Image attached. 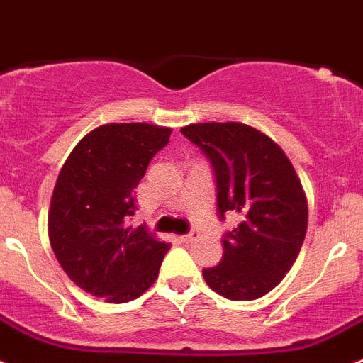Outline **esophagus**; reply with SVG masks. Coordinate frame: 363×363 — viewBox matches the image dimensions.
<instances>
[{"label": "esophagus", "mask_w": 363, "mask_h": 363, "mask_svg": "<svg viewBox=\"0 0 363 363\" xmlns=\"http://www.w3.org/2000/svg\"><path fill=\"white\" fill-rule=\"evenodd\" d=\"M197 238H199L197 231H189L188 235H182L181 240H182V242H184V244H191V242H195Z\"/></svg>", "instance_id": "34e87169"}]
</instances>
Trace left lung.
I'll return each instance as SVG.
<instances>
[{
	"instance_id": "8db88e82",
	"label": "left lung",
	"mask_w": 363,
	"mask_h": 363,
	"mask_svg": "<svg viewBox=\"0 0 363 363\" xmlns=\"http://www.w3.org/2000/svg\"><path fill=\"white\" fill-rule=\"evenodd\" d=\"M215 174L217 211L238 217L222 238L218 266L202 269L206 284L230 300H255L291 269L308 230V201L286 153L242 123H199L181 128Z\"/></svg>"
}]
</instances>
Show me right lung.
<instances>
[{
    "label": "right lung",
    "mask_w": 363,
    "mask_h": 363,
    "mask_svg": "<svg viewBox=\"0 0 363 363\" xmlns=\"http://www.w3.org/2000/svg\"><path fill=\"white\" fill-rule=\"evenodd\" d=\"M169 128L112 123L84 135L60 172L48 211L55 259L81 289L108 302L141 296L169 250L145 226H130L133 189L169 141Z\"/></svg>",
    "instance_id": "right-lung-1"
}]
</instances>
